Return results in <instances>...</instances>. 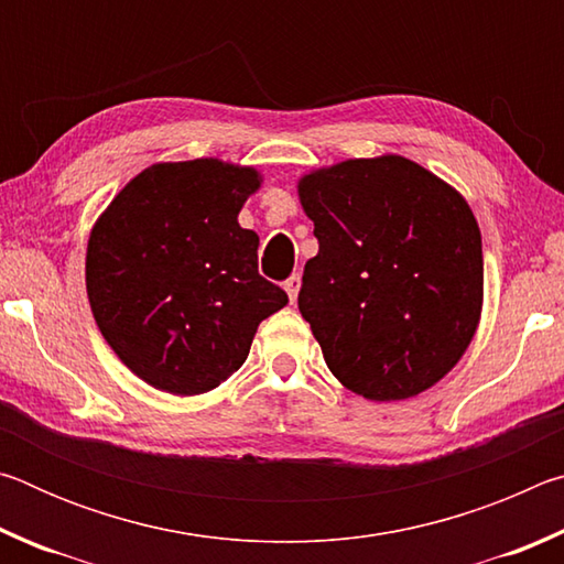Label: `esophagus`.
Here are the masks:
<instances>
[{
	"instance_id": "esophagus-1",
	"label": "esophagus",
	"mask_w": 564,
	"mask_h": 564,
	"mask_svg": "<svg viewBox=\"0 0 564 564\" xmlns=\"http://www.w3.org/2000/svg\"><path fill=\"white\" fill-rule=\"evenodd\" d=\"M283 289H285V293H289L291 303L299 301V291H301V275H291V279L283 283Z\"/></svg>"
}]
</instances>
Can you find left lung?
Listing matches in <instances>:
<instances>
[{"label":"left lung","mask_w":564,"mask_h":564,"mask_svg":"<svg viewBox=\"0 0 564 564\" xmlns=\"http://www.w3.org/2000/svg\"><path fill=\"white\" fill-rule=\"evenodd\" d=\"M299 198L318 238L299 311L330 373L376 403L433 388L482 313L480 228L460 191L383 154L308 171Z\"/></svg>","instance_id":"left-lung-1"}]
</instances>
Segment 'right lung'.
I'll use <instances>...</instances> for the list:
<instances>
[{
    "mask_svg": "<svg viewBox=\"0 0 564 564\" xmlns=\"http://www.w3.org/2000/svg\"><path fill=\"white\" fill-rule=\"evenodd\" d=\"M253 166L161 161L97 218L87 295L104 340L133 376L202 395L243 366L259 323L289 303L259 273V236L238 224L261 188Z\"/></svg>",
    "mask_w": 564,
    "mask_h": 564,
    "instance_id": "1",
    "label": "right lung"
}]
</instances>
